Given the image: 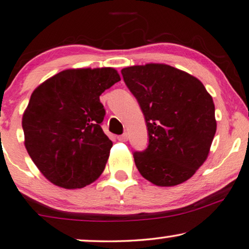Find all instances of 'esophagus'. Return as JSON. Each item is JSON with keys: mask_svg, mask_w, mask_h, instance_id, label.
I'll return each mask as SVG.
<instances>
[{"mask_svg": "<svg viewBox=\"0 0 249 249\" xmlns=\"http://www.w3.org/2000/svg\"><path fill=\"white\" fill-rule=\"evenodd\" d=\"M128 138H129L128 133H124V135L118 136V140H119V142H127Z\"/></svg>", "mask_w": 249, "mask_h": 249, "instance_id": "esophagus-1", "label": "esophagus"}]
</instances>
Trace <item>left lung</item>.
I'll return each instance as SVG.
<instances>
[{
    "mask_svg": "<svg viewBox=\"0 0 249 249\" xmlns=\"http://www.w3.org/2000/svg\"><path fill=\"white\" fill-rule=\"evenodd\" d=\"M121 74L148 129V147L133 154L139 173L157 186L187 181L208 158L217 130L212 96L196 77L166 64L136 65Z\"/></svg>",
    "mask_w": 249,
    "mask_h": 249,
    "instance_id": "obj_1",
    "label": "left lung"
}]
</instances>
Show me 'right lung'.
<instances>
[{"label":"right lung","mask_w":249,"mask_h":249,"mask_svg":"<svg viewBox=\"0 0 249 249\" xmlns=\"http://www.w3.org/2000/svg\"><path fill=\"white\" fill-rule=\"evenodd\" d=\"M120 80L111 67L71 68L32 92L22 117L24 146L53 184L82 189L102 174L112 142L101 128L100 95Z\"/></svg>","instance_id":"1"}]
</instances>
